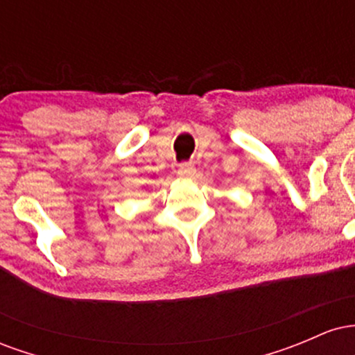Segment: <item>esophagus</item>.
<instances>
[{
    "label": "esophagus",
    "mask_w": 355,
    "mask_h": 355,
    "mask_svg": "<svg viewBox=\"0 0 355 355\" xmlns=\"http://www.w3.org/2000/svg\"><path fill=\"white\" fill-rule=\"evenodd\" d=\"M195 173H197V168L191 164H182L178 166V175H180V178H191L195 177Z\"/></svg>",
    "instance_id": "obj_1"
}]
</instances>
